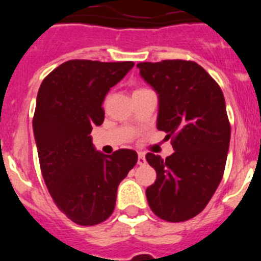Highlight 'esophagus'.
Listing matches in <instances>:
<instances>
[{
    "instance_id": "1",
    "label": "esophagus",
    "mask_w": 261,
    "mask_h": 261,
    "mask_svg": "<svg viewBox=\"0 0 261 261\" xmlns=\"http://www.w3.org/2000/svg\"><path fill=\"white\" fill-rule=\"evenodd\" d=\"M137 163L140 166H144L146 163V158H145V154L144 153H138V161Z\"/></svg>"
}]
</instances>
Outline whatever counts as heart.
<instances>
[{
    "instance_id": "1",
    "label": "heart",
    "mask_w": 261,
    "mask_h": 261,
    "mask_svg": "<svg viewBox=\"0 0 261 261\" xmlns=\"http://www.w3.org/2000/svg\"><path fill=\"white\" fill-rule=\"evenodd\" d=\"M142 90H146V89H137L135 90V93H137V91H142Z\"/></svg>"
}]
</instances>
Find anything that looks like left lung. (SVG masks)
<instances>
[{
  "label": "left lung",
  "instance_id": "obj_1",
  "mask_svg": "<svg viewBox=\"0 0 261 261\" xmlns=\"http://www.w3.org/2000/svg\"><path fill=\"white\" fill-rule=\"evenodd\" d=\"M140 74L158 94L156 128L171 138L174 153L146 161L156 180L146 190L149 206L168 222H183L204 211L222 180L230 123L222 90L195 61L140 62Z\"/></svg>",
  "mask_w": 261,
  "mask_h": 261
}]
</instances>
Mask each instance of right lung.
Instances as JSON below:
<instances>
[{
  "label": "right lung",
  "mask_w": 261,
  "mask_h": 261,
  "mask_svg": "<svg viewBox=\"0 0 261 261\" xmlns=\"http://www.w3.org/2000/svg\"><path fill=\"white\" fill-rule=\"evenodd\" d=\"M133 61L69 60L43 80L32 120L39 163L57 208L81 226L112 214L120 181L137 163V153L95 150L94 125L105 120L106 94L133 68Z\"/></svg>",
  "instance_id": "obj_1"
}]
</instances>
